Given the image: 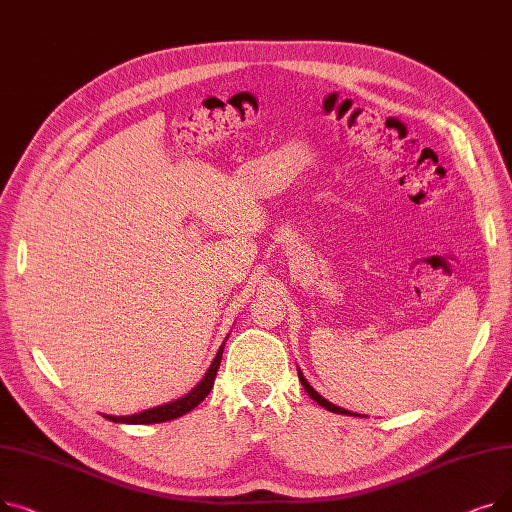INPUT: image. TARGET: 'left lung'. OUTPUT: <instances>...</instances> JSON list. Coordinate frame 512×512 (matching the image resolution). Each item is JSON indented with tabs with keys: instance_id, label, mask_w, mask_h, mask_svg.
Returning a JSON list of instances; mask_svg holds the SVG:
<instances>
[{
	"instance_id": "8db88e82",
	"label": "left lung",
	"mask_w": 512,
	"mask_h": 512,
	"mask_svg": "<svg viewBox=\"0 0 512 512\" xmlns=\"http://www.w3.org/2000/svg\"><path fill=\"white\" fill-rule=\"evenodd\" d=\"M299 380H301V384H303V388L307 390V394L317 402V405H321L324 409H328V411H332V413H338V415H353L351 411H344V409H340V407H336V405H332V402H328L324 396H319L313 388H311V384L303 378V373H301V369H299Z\"/></svg>"
}]
</instances>
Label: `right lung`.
Masks as SVG:
<instances>
[{"mask_svg":"<svg viewBox=\"0 0 512 512\" xmlns=\"http://www.w3.org/2000/svg\"><path fill=\"white\" fill-rule=\"evenodd\" d=\"M222 353H224V344L220 346L218 355H215L211 367L207 369L205 378L197 384L195 390L188 392L184 398L168 402L164 407H155L151 411H143L139 415H130V417H112V415H105V419L116 421V423H132V425H149V423H164V421H172L178 419L182 415H186L188 411H193L199 402L209 394V390L213 388V380H215V373H218V367L222 363Z\"/></svg>","mask_w":512,"mask_h":512,"instance_id":"right-lung-1","label":"right lung"}]
</instances>
